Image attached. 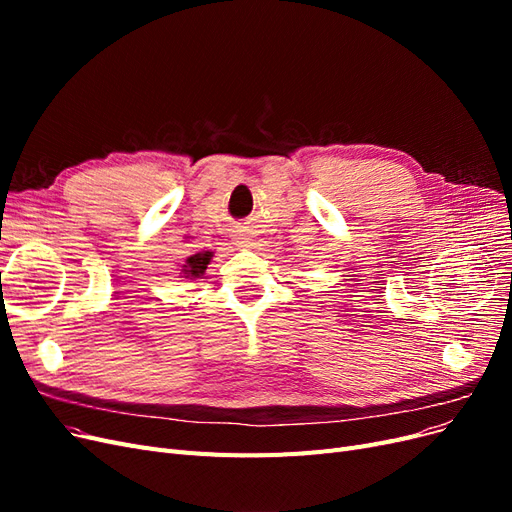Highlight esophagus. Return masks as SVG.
Masks as SVG:
<instances>
[{"label":"esophagus","instance_id":"1","mask_svg":"<svg viewBox=\"0 0 512 512\" xmlns=\"http://www.w3.org/2000/svg\"><path fill=\"white\" fill-rule=\"evenodd\" d=\"M237 243H241L243 247H247L252 243V235H250V230H239L237 232Z\"/></svg>","mask_w":512,"mask_h":512}]
</instances>
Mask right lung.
<instances>
[{
  "mask_svg": "<svg viewBox=\"0 0 512 512\" xmlns=\"http://www.w3.org/2000/svg\"><path fill=\"white\" fill-rule=\"evenodd\" d=\"M211 258H213V252H196V254H192L188 260H185V265L181 269L183 277H190V280H192V277L205 275Z\"/></svg>",
  "mask_w": 512,
  "mask_h": 512,
  "instance_id": "add662e5",
  "label": "right lung"
}]
</instances>
